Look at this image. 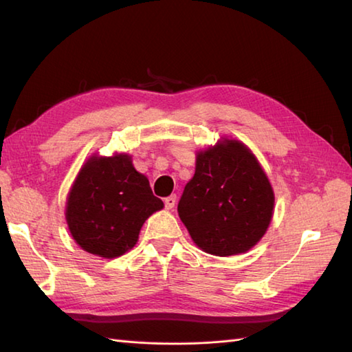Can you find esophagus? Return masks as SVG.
<instances>
[{
    "label": "esophagus",
    "instance_id": "1",
    "mask_svg": "<svg viewBox=\"0 0 352 352\" xmlns=\"http://www.w3.org/2000/svg\"><path fill=\"white\" fill-rule=\"evenodd\" d=\"M175 201H177L175 195H170L168 198H164V207H166L168 210H170V208L175 207Z\"/></svg>",
    "mask_w": 352,
    "mask_h": 352
}]
</instances>
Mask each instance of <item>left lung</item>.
Instances as JSON below:
<instances>
[{"mask_svg": "<svg viewBox=\"0 0 352 352\" xmlns=\"http://www.w3.org/2000/svg\"><path fill=\"white\" fill-rule=\"evenodd\" d=\"M274 192L257 159L237 140L197 155L178 214L201 250L226 257L248 251L272 219Z\"/></svg>", "mask_w": 352, "mask_h": 352, "instance_id": "left-lung-1", "label": "left lung"}]
</instances>
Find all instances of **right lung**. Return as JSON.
I'll use <instances>...</instances> for the list:
<instances>
[{"label":"right lung","instance_id":"obj_1","mask_svg":"<svg viewBox=\"0 0 352 352\" xmlns=\"http://www.w3.org/2000/svg\"><path fill=\"white\" fill-rule=\"evenodd\" d=\"M163 208L130 155L91 157L69 192L66 221L81 248L115 258L138 242L144 222Z\"/></svg>","mask_w":352,"mask_h":352}]
</instances>
